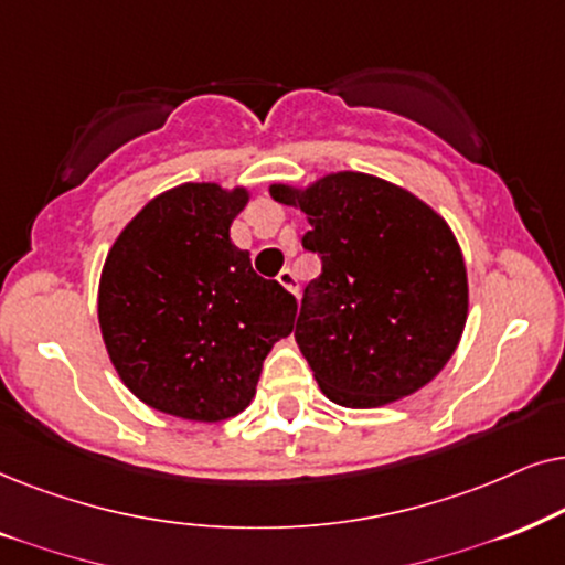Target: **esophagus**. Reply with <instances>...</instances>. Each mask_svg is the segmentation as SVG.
I'll use <instances>...</instances> for the list:
<instances>
[{
    "mask_svg": "<svg viewBox=\"0 0 565 565\" xmlns=\"http://www.w3.org/2000/svg\"><path fill=\"white\" fill-rule=\"evenodd\" d=\"M278 284H281L287 291H291L295 297H299V281H297V274L291 268H284L281 274H278Z\"/></svg>",
    "mask_w": 565,
    "mask_h": 565,
    "instance_id": "34e87169",
    "label": "esophagus"
}]
</instances>
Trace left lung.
<instances>
[{
  "label": "left lung",
  "instance_id": "obj_1",
  "mask_svg": "<svg viewBox=\"0 0 565 565\" xmlns=\"http://www.w3.org/2000/svg\"><path fill=\"white\" fill-rule=\"evenodd\" d=\"M312 230L322 274L305 287L295 338L322 393L377 408L445 370L468 320V274L447 222L387 180L335 172L297 191L270 185Z\"/></svg>",
  "mask_w": 565,
  "mask_h": 565
}]
</instances>
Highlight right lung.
<instances>
[{"label": "right lung", "instance_id": "1", "mask_svg": "<svg viewBox=\"0 0 565 565\" xmlns=\"http://www.w3.org/2000/svg\"><path fill=\"white\" fill-rule=\"evenodd\" d=\"M245 188L185 183L126 224L100 276L97 318L124 385L149 408L224 420L255 397L263 359L295 328L297 299L230 239Z\"/></svg>", "mask_w": 565, "mask_h": 565}]
</instances>
